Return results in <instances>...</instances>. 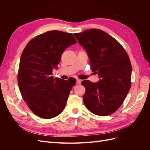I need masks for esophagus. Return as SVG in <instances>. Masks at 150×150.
I'll return each instance as SVG.
<instances>
[{
    "label": "esophagus",
    "mask_w": 150,
    "mask_h": 150,
    "mask_svg": "<svg viewBox=\"0 0 150 150\" xmlns=\"http://www.w3.org/2000/svg\"><path fill=\"white\" fill-rule=\"evenodd\" d=\"M81 83V80L79 79H76V84H80Z\"/></svg>",
    "instance_id": "34e87169"
}]
</instances>
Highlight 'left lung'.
I'll return each instance as SVG.
<instances>
[{
    "label": "left lung",
    "mask_w": 150,
    "mask_h": 150,
    "mask_svg": "<svg viewBox=\"0 0 150 150\" xmlns=\"http://www.w3.org/2000/svg\"><path fill=\"white\" fill-rule=\"evenodd\" d=\"M74 35L87 52L91 68L99 81H83L86 88L83 102L98 116L112 114L123 103L131 87V64L121 45L104 31L91 29Z\"/></svg>",
    "instance_id": "8db88e82"
}]
</instances>
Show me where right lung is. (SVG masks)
I'll list each match as a JSON object with an SVG mask.
<instances>
[{
	"mask_svg": "<svg viewBox=\"0 0 150 150\" xmlns=\"http://www.w3.org/2000/svg\"><path fill=\"white\" fill-rule=\"evenodd\" d=\"M76 43L72 34L51 30L30 40L22 52L18 84L22 98L38 116L52 118L64 110L76 82L54 79L52 70L57 69L64 50Z\"/></svg>",
	"mask_w": 150,
	"mask_h": 150,
	"instance_id": "add662e5",
	"label": "right lung"
}]
</instances>
